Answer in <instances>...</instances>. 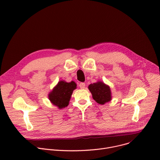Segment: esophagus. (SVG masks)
<instances>
[{
	"label": "esophagus",
	"mask_w": 160,
	"mask_h": 160,
	"mask_svg": "<svg viewBox=\"0 0 160 160\" xmlns=\"http://www.w3.org/2000/svg\"><path fill=\"white\" fill-rule=\"evenodd\" d=\"M79 87H80V89H84V88H85V87H86L85 83H83V82L80 83V84H79Z\"/></svg>",
	"instance_id": "34e87169"
}]
</instances>
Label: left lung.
<instances>
[{
  "instance_id": "8db88e82",
  "label": "left lung",
  "mask_w": 160,
  "mask_h": 160,
  "mask_svg": "<svg viewBox=\"0 0 160 160\" xmlns=\"http://www.w3.org/2000/svg\"><path fill=\"white\" fill-rule=\"evenodd\" d=\"M88 89L92 94L93 98L99 104H104L112 100V91L108 85L102 81L91 83Z\"/></svg>"
}]
</instances>
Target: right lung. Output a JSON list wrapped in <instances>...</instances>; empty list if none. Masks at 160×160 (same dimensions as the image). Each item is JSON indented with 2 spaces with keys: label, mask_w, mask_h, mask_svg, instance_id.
Masks as SVG:
<instances>
[{
  "label": "right lung",
  "mask_w": 160,
  "mask_h": 160,
  "mask_svg": "<svg viewBox=\"0 0 160 160\" xmlns=\"http://www.w3.org/2000/svg\"><path fill=\"white\" fill-rule=\"evenodd\" d=\"M75 89H77V83L74 81L67 82L65 80H60L48 93V98L54 106L58 109H62L69 105Z\"/></svg>",
  "instance_id": "right-lung-1"
}]
</instances>
